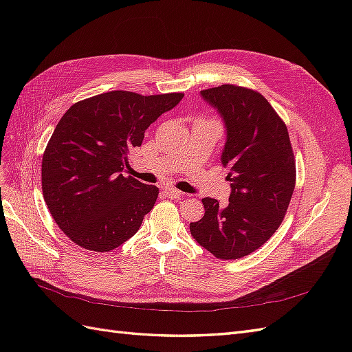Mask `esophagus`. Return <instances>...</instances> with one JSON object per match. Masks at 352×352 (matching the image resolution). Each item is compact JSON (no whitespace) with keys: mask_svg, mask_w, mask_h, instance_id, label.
I'll list each match as a JSON object with an SVG mask.
<instances>
[{"mask_svg":"<svg viewBox=\"0 0 352 352\" xmlns=\"http://www.w3.org/2000/svg\"><path fill=\"white\" fill-rule=\"evenodd\" d=\"M164 192H166V195H167L168 198H172V199H179L180 197L184 195L182 192H180L179 189H176V188H173V186H166V188H164Z\"/></svg>","mask_w":352,"mask_h":352,"instance_id":"1","label":"esophagus"}]
</instances>
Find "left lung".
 <instances>
[{"instance_id": "obj_1", "label": "left lung", "mask_w": 352, "mask_h": 352, "mask_svg": "<svg viewBox=\"0 0 352 352\" xmlns=\"http://www.w3.org/2000/svg\"><path fill=\"white\" fill-rule=\"evenodd\" d=\"M221 116L226 142L221 164L230 172L229 204L202 198L204 216L190 235L221 260L258 250L278 230L295 188V160L286 124L261 94L236 85L201 91Z\"/></svg>"}]
</instances>
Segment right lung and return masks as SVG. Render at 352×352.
<instances>
[{"label":"right lung","instance_id":"add662e5","mask_svg":"<svg viewBox=\"0 0 352 352\" xmlns=\"http://www.w3.org/2000/svg\"><path fill=\"white\" fill-rule=\"evenodd\" d=\"M182 98L111 91L73 104L61 117L42 157V194L74 243L107 252L140 230L158 188L123 176L127 154Z\"/></svg>","mask_w":352,"mask_h":352}]
</instances>
